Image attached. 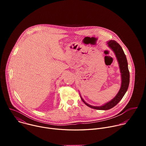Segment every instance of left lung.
I'll list each match as a JSON object with an SVG mask.
<instances>
[{
  "instance_id": "8db88e82",
  "label": "left lung",
  "mask_w": 146,
  "mask_h": 146,
  "mask_svg": "<svg viewBox=\"0 0 146 146\" xmlns=\"http://www.w3.org/2000/svg\"><path fill=\"white\" fill-rule=\"evenodd\" d=\"M107 44L108 45V47L110 48L114 52L117 58V61L118 62L119 68L120 73H121V85L118 92L115 95V96L113 99H112L110 101L106 103L105 104H104V105L100 106H92L91 105H89L88 103H86L84 101V100L82 98L81 96L80 95V97L82 102H84L87 106L92 109L100 110H109L114 108L115 105H117L119 103V102L122 99L124 95L125 94L129 84L130 75H129V72L128 66V62H127L126 55L124 54V52L122 47L114 40H111L108 41Z\"/></svg>"
}]
</instances>
